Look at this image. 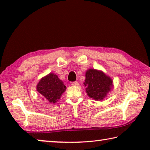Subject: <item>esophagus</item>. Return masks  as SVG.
<instances>
[{"label": "esophagus", "instance_id": "obj_1", "mask_svg": "<svg viewBox=\"0 0 150 150\" xmlns=\"http://www.w3.org/2000/svg\"><path fill=\"white\" fill-rule=\"evenodd\" d=\"M71 85L73 86H78L79 85V82H77V81H74V82L71 83Z\"/></svg>", "mask_w": 150, "mask_h": 150}]
</instances>
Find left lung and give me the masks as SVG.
<instances>
[{"mask_svg": "<svg viewBox=\"0 0 150 150\" xmlns=\"http://www.w3.org/2000/svg\"><path fill=\"white\" fill-rule=\"evenodd\" d=\"M112 79L101 71L88 69L85 73L84 85L86 92L90 98L102 100L112 88Z\"/></svg>", "mask_w": 150, "mask_h": 150, "instance_id": "obj_1", "label": "left lung"}]
</instances>
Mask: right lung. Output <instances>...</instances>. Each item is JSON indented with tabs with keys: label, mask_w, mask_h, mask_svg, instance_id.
Wrapping results in <instances>:
<instances>
[{
	"label": "right lung",
	"mask_w": 150,
	"mask_h": 150,
	"mask_svg": "<svg viewBox=\"0 0 150 150\" xmlns=\"http://www.w3.org/2000/svg\"><path fill=\"white\" fill-rule=\"evenodd\" d=\"M36 89L45 99L50 103H55L65 91L66 87L57 75L51 73L41 79Z\"/></svg>",
	"instance_id": "1"
}]
</instances>
